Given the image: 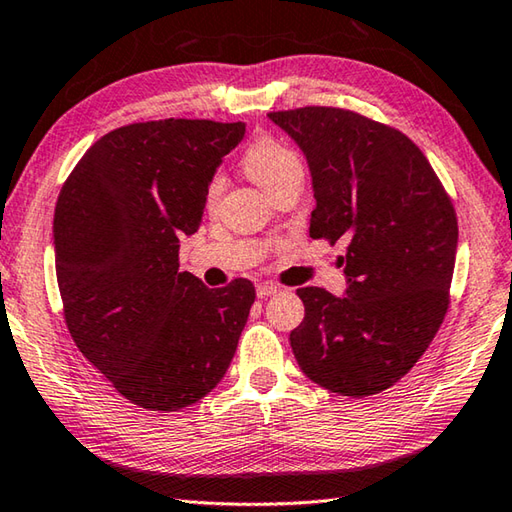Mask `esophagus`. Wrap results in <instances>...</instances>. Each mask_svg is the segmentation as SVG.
<instances>
[{
  "instance_id": "esophagus-1",
  "label": "esophagus",
  "mask_w": 512,
  "mask_h": 512,
  "mask_svg": "<svg viewBox=\"0 0 512 512\" xmlns=\"http://www.w3.org/2000/svg\"><path fill=\"white\" fill-rule=\"evenodd\" d=\"M280 291L271 282H264V284H257V298H268V296H275V293Z\"/></svg>"
}]
</instances>
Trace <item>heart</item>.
Masks as SVG:
<instances>
[{"mask_svg": "<svg viewBox=\"0 0 512 512\" xmlns=\"http://www.w3.org/2000/svg\"><path fill=\"white\" fill-rule=\"evenodd\" d=\"M244 169L250 178L255 180L259 187H264L268 194H275L282 185L291 183V180H302L305 176V164H302L300 155L291 149L287 142L277 140L271 135H262L248 146L244 153ZM223 176L214 173L205 185V207H212L219 203L223 192Z\"/></svg>", "mask_w": 512, "mask_h": 512, "instance_id": "obj_1", "label": "heart"}]
</instances>
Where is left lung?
Segmentation results:
<instances>
[{
  "instance_id": "8db88e82",
  "label": "left lung",
  "mask_w": 512,
  "mask_h": 512,
  "mask_svg": "<svg viewBox=\"0 0 512 512\" xmlns=\"http://www.w3.org/2000/svg\"><path fill=\"white\" fill-rule=\"evenodd\" d=\"M307 155L311 239L348 244L345 298L298 289L305 318L289 341L327 391L368 397L397 384L449 309L458 221L452 198L409 137L354 110L268 112Z\"/></svg>"
}]
</instances>
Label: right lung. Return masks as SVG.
Segmentation results:
<instances>
[{
	"instance_id": "add662e5",
	"label": "right lung",
	"mask_w": 512,
	"mask_h": 512,
	"mask_svg": "<svg viewBox=\"0 0 512 512\" xmlns=\"http://www.w3.org/2000/svg\"><path fill=\"white\" fill-rule=\"evenodd\" d=\"M246 124L137 121L94 142L54 212L56 277L76 348L126 400L180 411L205 397L235 357L255 287L207 289L178 271L205 185Z\"/></svg>"
}]
</instances>
